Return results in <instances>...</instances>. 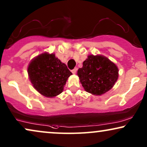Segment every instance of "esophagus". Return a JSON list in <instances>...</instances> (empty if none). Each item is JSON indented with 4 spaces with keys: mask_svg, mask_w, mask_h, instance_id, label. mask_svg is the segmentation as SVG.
Listing matches in <instances>:
<instances>
[{
    "mask_svg": "<svg viewBox=\"0 0 147 147\" xmlns=\"http://www.w3.org/2000/svg\"><path fill=\"white\" fill-rule=\"evenodd\" d=\"M71 71H72V72L73 74H75L76 72H77V68H75L73 70H72Z\"/></svg>",
    "mask_w": 147,
    "mask_h": 147,
    "instance_id": "34e87169",
    "label": "esophagus"
}]
</instances>
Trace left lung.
Instances as JSON below:
<instances>
[{"mask_svg":"<svg viewBox=\"0 0 147 147\" xmlns=\"http://www.w3.org/2000/svg\"><path fill=\"white\" fill-rule=\"evenodd\" d=\"M80 81L88 93L101 95L110 90L118 78V68L108 58L89 55L77 71Z\"/></svg>","mask_w":147,"mask_h":147,"instance_id":"obj_1","label":"left lung"}]
</instances>
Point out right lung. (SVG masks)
Returning a JSON list of instances; mask_svg holds the SVG:
<instances>
[{"mask_svg":"<svg viewBox=\"0 0 147 147\" xmlns=\"http://www.w3.org/2000/svg\"><path fill=\"white\" fill-rule=\"evenodd\" d=\"M29 80L34 87L46 97L61 93L72 72L54 54L43 53L34 58L27 68Z\"/></svg>","mask_w":147,"mask_h":147,"instance_id":"add662e5","label":"right lung"}]
</instances>
